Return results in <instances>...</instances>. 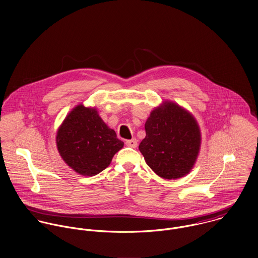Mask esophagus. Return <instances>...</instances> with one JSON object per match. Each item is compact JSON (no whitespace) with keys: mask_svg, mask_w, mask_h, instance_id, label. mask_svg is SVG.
Instances as JSON below:
<instances>
[{"mask_svg":"<svg viewBox=\"0 0 258 258\" xmlns=\"http://www.w3.org/2000/svg\"><path fill=\"white\" fill-rule=\"evenodd\" d=\"M126 145H127L128 147H131V148H136L137 145H138V143H137V140H136L135 138H133V139H131V140L126 141Z\"/></svg>","mask_w":258,"mask_h":258,"instance_id":"obj_1","label":"esophagus"}]
</instances>
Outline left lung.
Masks as SVG:
<instances>
[{
	"instance_id": "8db88e82",
	"label": "left lung",
	"mask_w": 258,
	"mask_h": 258,
	"mask_svg": "<svg viewBox=\"0 0 258 258\" xmlns=\"http://www.w3.org/2000/svg\"><path fill=\"white\" fill-rule=\"evenodd\" d=\"M139 145L147 164L164 179L186 175L195 164L201 133L193 115L172 101L156 107L145 123Z\"/></svg>"
}]
</instances>
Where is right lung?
<instances>
[{
  "mask_svg": "<svg viewBox=\"0 0 258 258\" xmlns=\"http://www.w3.org/2000/svg\"><path fill=\"white\" fill-rule=\"evenodd\" d=\"M56 144L64 162L85 176L105 169L124 146L97 110L83 104L77 105L66 116L58 129Z\"/></svg>",
  "mask_w": 258,
  "mask_h": 258,
  "instance_id": "right-lung-1",
  "label": "right lung"
}]
</instances>
